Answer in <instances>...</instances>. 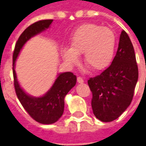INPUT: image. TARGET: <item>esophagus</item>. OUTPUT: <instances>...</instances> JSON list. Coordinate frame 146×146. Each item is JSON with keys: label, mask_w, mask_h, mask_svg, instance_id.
<instances>
[{"label": "esophagus", "mask_w": 146, "mask_h": 146, "mask_svg": "<svg viewBox=\"0 0 146 146\" xmlns=\"http://www.w3.org/2000/svg\"><path fill=\"white\" fill-rule=\"evenodd\" d=\"M77 82L80 83V84H82L84 83V79H83L82 77H77Z\"/></svg>", "instance_id": "34e87169"}]
</instances>
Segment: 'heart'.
Returning a JSON list of instances; mask_svg holds the SVG:
<instances>
[{
  "instance_id": "b5f03b06",
  "label": "heart",
  "mask_w": 146,
  "mask_h": 146,
  "mask_svg": "<svg viewBox=\"0 0 146 146\" xmlns=\"http://www.w3.org/2000/svg\"><path fill=\"white\" fill-rule=\"evenodd\" d=\"M116 36L110 28L97 24H84L77 28L70 39V49H63L62 56L70 66L78 63L77 55L92 71L106 69L113 61Z\"/></svg>"
}]
</instances>
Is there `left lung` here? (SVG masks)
Wrapping results in <instances>:
<instances>
[{"label": "left lung", "mask_w": 146, "mask_h": 146, "mask_svg": "<svg viewBox=\"0 0 146 146\" xmlns=\"http://www.w3.org/2000/svg\"><path fill=\"white\" fill-rule=\"evenodd\" d=\"M138 78V68L131 39L124 30L112 64L88 80L92 92L93 113L102 122L117 119L128 107Z\"/></svg>", "instance_id": "8db88e82"}]
</instances>
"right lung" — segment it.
Returning a JSON list of instances; mask_svg holds the SVG:
<instances>
[{
    "label": "right lung",
    "mask_w": 146,
    "mask_h": 146,
    "mask_svg": "<svg viewBox=\"0 0 146 146\" xmlns=\"http://www.w3.org/2000/svg\"><path fill=\"white\" fill-rule=\"evenodd\" d=\"M53 19L40 20L28 27L22 33L15 44L12 57L13 77L15 93L25 110L36 122L43 124L55 123L63 114L64 98L67 93L76 83V76L71 72L61 73L51 87L43 97H31L23 92L16 79L14 66L18 54L24 44L37 33H40L50 27Z\"/></svg>",
    "instance_id": "right-lung-1"
}]
</instances>
